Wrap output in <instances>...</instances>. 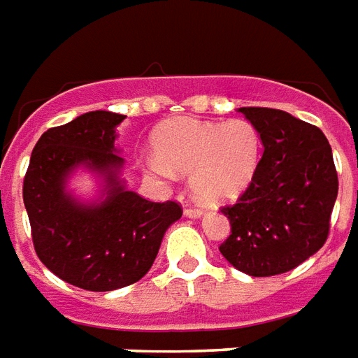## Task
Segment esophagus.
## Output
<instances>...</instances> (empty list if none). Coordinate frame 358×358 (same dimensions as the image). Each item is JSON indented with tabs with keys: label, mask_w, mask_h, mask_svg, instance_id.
<instances>
[{
	"label": "esophagus",
	"mask_w": 358,
	"mask_h": 358,
	"mask_svg": "<svg viewBox=\"0 0 358 358\" xmlns=\"http://www.w3.org/2000/svg\"><path fill=\"white\" fill-rule=\"evenodd\" d=\"M185 217H189V219H201V217H203V211H201V209L187 208L185 209Z\"/></svg>",
	"instance_id": "34e87169"
}]
</instances>
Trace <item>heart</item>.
Returning <instances> with one entry per match:
<instances>
[{
	"mask_svg": "<svg viewBox=\"0 0 358 358\" xmlns=\"http://www.w3.org/2000/svg\"><path fill=\"white\" fill-rule=\"evenodd\" d=\"M149 169L162 179L189 173L192 196L206 206L236 201L257 176L260 134L247 118L206 122L198 118H171L152 134Z\"/></svg>",
	"mask_w": 358,
	"mask_h": 358,
	"instance_id": "heart-1",
	"label": "heart"
}]
</instances>
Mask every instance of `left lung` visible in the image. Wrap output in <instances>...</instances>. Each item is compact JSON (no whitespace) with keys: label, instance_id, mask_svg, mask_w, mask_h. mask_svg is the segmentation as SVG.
<instances>
[{"label":"left lung","instance_id":"left-lung-1","mask_svg":"<svg viewBox=\"0 0 358 358\" xmlns=\"http://www.w3.org/2000/svg\"><path fill=\"white\" fill-rule=\"evenodd\" d=\"M262 141L257 176L238 203L222 209L232 234L222 257L252 278L291 271L327 241L338 196L329 139L317 126L268 107H240Z\"/></svg>","mask_w":358,"mask_h":358}]
</instances>
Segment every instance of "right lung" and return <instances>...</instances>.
Listing matches in <instances>:
<instances>
[{
    "instance_id": "1",
    "label": "right lung",
    "mask_w": 358,
    "mask_h": 358,
    "mask_svg": "<svg viewBox=\"0 0 358 358\" xmlns=\"http://www.w3.org/2000/svg\"><path fill=\"white\" fill-rule=\"evenodd\" d=\"M126 115L90 111L43 134L24 179V206L37 257L79 289L107 292L143 278L164 234L181 219L176 201H149L128 189L115 141ZM96 181L92 195L71 187L77 173Z\"/></svg>"
}]
</instances>
